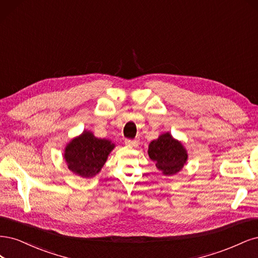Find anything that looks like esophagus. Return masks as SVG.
Here are the masks:
<instances>
[{
    "label": "esophagus",
    "mask_w": 258,
    "mask_h": 258,
    "mask_svg": "<svg viewBox=\"0 0 258 258\" xmlns=\"http://www.w3.org/2000/svg\"><path fill=\"white\" fill-rule=\"evenodd\" d=\"M138 144V140L136 139H125V145L130 147H134Z\"/></svg>",
    "instance_id": "esophagus-1"
}]
</instances>
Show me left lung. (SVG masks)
Instances as JSON below:
<instances>
[{
    "mask_svg": "<svg viewBox=\"0 0 258 258\" xmlns=\"http://www.w3.org/2000/svg\"><path fill=\"white\" fill-rule=\"evenodd\" d=\"M148 153L150 159L155 162L156 167L166 176L180 171L187 159V153L183 146L178 140H174L169 133L151 141Z\"/></svg>",
    "mask_w": 258,
    "mask_h": 258,
    "instance_id": "8db88e82",
    "label": "left lung"
}]
</instances>
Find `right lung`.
<instances>
[{
	"label": "right lung",
	"instance_id": "1",
	"mask_svg": "<svg viewBox=\"0 0 258 258\" xmlns=\"http://www.w3.org/2000/svg\"><path fill=\"white\" fill-rule=\"evenodd\" d=\"M113 148L109 140L96 138L86 131L68 145L64 159L70 170L84 178H91L102 169Z\"/></svg>",
	"mask_w": 258,
	"mask_h": 258
}]
</instances>
